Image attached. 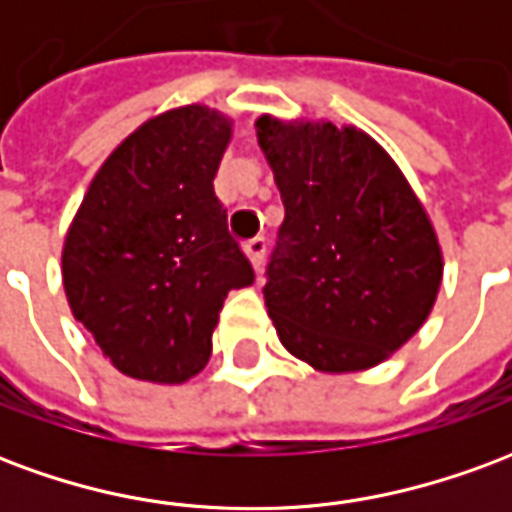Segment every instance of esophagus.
<instances>
[{"label": "esophagus", "instance_id": "obj_1", "mask_svg": "<svg viewBox=\"0 0 512 512\" xmlns=\"http://www.w3.org/2000/svg\"><path fill=\"white\" fill-rule=\"evenodd\" d=\"M266 246L268 241L263 238V235H257V238H252V241H246V255H249V260H252V266L260 271V266H263V257H266Z\"/></svg>", "mask_w": 512, "mask_h": 512}]
</instances>
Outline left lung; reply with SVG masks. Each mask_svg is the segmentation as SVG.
I'll return each instance as SVG.
<instances>
[{
  "label": "left lung",
  "instance_id": "obj_1",
  "mask_svg": "<svg viewBox=\"0 0 512 512\" xmlns=\"http://www.w3.org/2000/svg\"><path fill=\"white\" fill-rule=\"evenodd\" d=\"M257 139L285 205L263 288L279 340L323 373L384 362L439 293L428 213L365 131L260 117Z\"/></svg>",
  "mask_w": 512,
  "mask_h": 512
}]
</instances>
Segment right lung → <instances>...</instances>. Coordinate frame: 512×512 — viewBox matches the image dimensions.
I'll list each match as a JSON object with an SVG mask.
<instances>
[{
    "label": "right lung",
    "instance_id": "add662e5",
    "mask_svg": "<svg viewBox=\"0 0 512 512\" xmlns=\"http://www.w3.org/2000/svg\"><path fill=\"white\" fill-rule=\"evenodd\" d=\"M230 123L183 106L106 158L62 249L73 318L139 381L183 384L211 356L227 293L255 282L213 178Z\"/></svg>",
    "mask_w": 512,
    "mask_h": 512
}]
</instances>
